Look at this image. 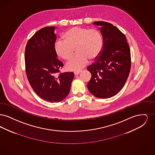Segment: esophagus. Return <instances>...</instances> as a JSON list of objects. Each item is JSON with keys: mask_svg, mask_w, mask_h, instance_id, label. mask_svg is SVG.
Masks as SVG:
<instances>
[{"mask_svg": "<svg viewBox=\"0 0 155 155\" xmlns=\"http://www.w3.org/2000/svg\"><path fill=\"white\" fill-rule=\"evenodd\" d=\"M81 71H75L74 73V75H78L80 73H81Z\"/></svg>", "mask_w": 155, "mask_h": 155, "instance_id": "34e87169", "label": "esophagus"}]
</instances>
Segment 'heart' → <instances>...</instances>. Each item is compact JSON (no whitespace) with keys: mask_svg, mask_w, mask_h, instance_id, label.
Here are the masks:
<instances>
[{"mask_svg":"<svg viewBox=\"0 0 155 155\" xmlns=\"http://www.w3.org/2000/svg\"><path fill=\"white\" fill-rule=\"evenodd\" d=\"M63 40H57L53 46L54 51L59 58L65 60L70 59L75 49L77 53L67 63L69 70H78L85 66L89 60L99 58L103 48V37L97 29L74 27L67 30Z\"/></svg>","mask_w":155,"mask_h":155,"instance_id":"obj_1","label":"heart"}]
</instances>
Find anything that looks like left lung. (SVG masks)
<instances>
[{"label": "left lung", "mask_w": 155, "mask_h": 155, "mask_svg": "<svg viewBox=\"0 0 155 155\" xmlns=\"http://www.w3.org/2000/svg\"><path fill=\"white\" fill-rule=\"evenodd\" d=\"M93 24L101 26L103 48L99 58L87 67L91 74L87 87L93 95L106 99L116 95L125 85L131 65L130 49L116 27L104 21Z\"/></svg>", "instance_id": "obj_1"}]
</instances>
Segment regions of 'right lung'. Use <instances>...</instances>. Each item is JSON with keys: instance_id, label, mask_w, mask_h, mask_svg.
Instances as JSON below:
<instances>
[{"instance_id": "add662e5", "label": "right lung", "mask_w": 155, "mask_h": 155, "mask_svg": "<svg viewBox=\"0 0 155 155\" xmlns=\"http://www.w3.org/2000/svg\"><path fill=\"white\" fill-rule=\"evenodd\" d=\"M54 29L46 27L38 31L28 40L25 51V71L31 87L41 98L51 103L66 97L74 77L73 72H60L63 64L54 51Z\"/></svg>"}]
</instances>
